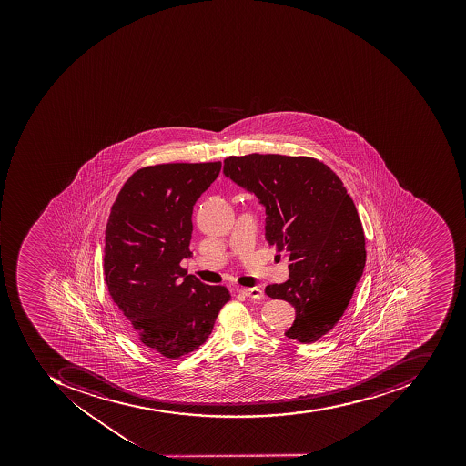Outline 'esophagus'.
<instances>
[{
    "instance_id": "esophagus-1",
    "label": "esophagus",
    "mask_w": 466,
    "mask_h": 466,
    "mask_svg": "<svg viewBox=\"0 0 466 466\" xmlns=\"http://www.w3.org/2000/svg\"><path fill=\"white\" fill-rule=\"evenodd\" d=\"M241 292L245 297L255 298V299H262V298H264V290H262V288H242Z\"/></svg>"
}]
</instances>
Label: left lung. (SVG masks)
Returning <instances> with one entry per match:
<instances>
[{
	"label": "left lung",
	"instance_id": "8db88e82",
	"mask_svg": "<svg viewBox=\"0 0 466 466\" xmlns=\"http://www.w3.org/2000/svg\"><path fill=\"white\" fill-rule=\"evenodd\" d=\"M224 174L264 205L265 238L289 258V279L265 288L268 297L295 308L285 335L317 342L347 309L367 261L362 224L347 188L309 157L232 156Z\"/></svg>",
	"mask_w": 466,
	"mask_h": 466
}]
</instances>
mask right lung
Wrapping results in <instances>:
<instances>
[{"instance_id": "add662e5", "label": "right lung", "mask_w": 466, "mask_h": 466, "mask_svg": "<svg viewBox=\"0 0 466 466\" xmlns=\"http://www.w3.org/2000/svg\"><path fill=\"white\" fill-rule=\"evenodd\" d=\"M221 162L159 164L134 172L111 207L104 275L109 295L142 347L169 360L208 339L229 299L221 285L187 275L192 209Z\"/></svg>"}]
</instances>
